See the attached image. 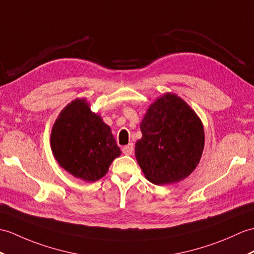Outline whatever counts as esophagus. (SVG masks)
<instances>
[{"label": "esophagus", "instance_id": "1", "mask_svg": "<svg viewBox=\"0 0 254 254\" xmlns=\"http://www.w3.org/2000/svg\"><path fill=\"white\" fill-rule=\"evenodd\" d=\"M122 151H123V154H125V155H132L133 151H134L133 144H128V145L123 147Z\"/></svg>", "mask_w": 254, "mask_h": 254}]
</instances>
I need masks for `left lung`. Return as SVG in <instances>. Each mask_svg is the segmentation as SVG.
Wrapping results in <instances>:
<instances>
[{"mask_svg": "<svg viewBox=\"0 0 254 254\" xmlns=\"http://www.w3.org/2000/svg\"><path fill=\"white\" fill-rule=\"evenodd\" d=\"M141 138L135 157L145 178L166 185L188 178L200 162L204 147L203 125L198 115L175 93L152 103L140 122Z\"/></svg>", "mask_w": 254, "mask_h": 254, "instance_id": "obj_1", "label": "left lung"}]
</instances>
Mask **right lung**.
Here are the masks:
<instances>
[{"label": "right lung", "mask_w": 254, "mask_h": 254, "mask_svg": "<svg viewBox=\"0 0 254 254\" xmlns=\"http://www.w3.org/2000/svg\"><path fill=\"white\" fill-rule=\"evenodd\" d=\"M51 148L61 168L85 182L102 179L121 155L110 127L93 113L86 98H75L58 115Z\"/></svg>", "instance_id": "add662e5"}]
</instances>
